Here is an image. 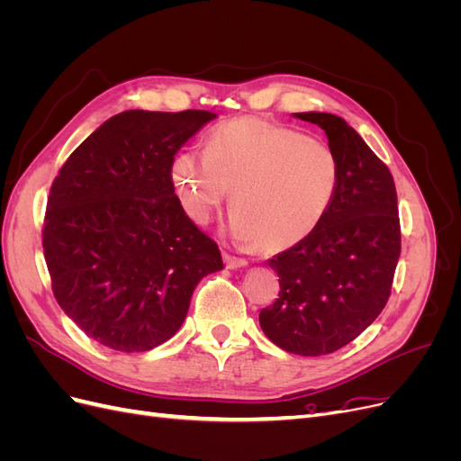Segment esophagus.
Segmentation results:
<instances>
[{
  "instance_id": "34e87169",
  "label": "esophagus",
  "mask_w": 461,
  "mask_h": 461,
  "mask_svg": "<svg viewBox=\"0 0 461 461\" xmlns=\"http://www.w3.org/2000/svg\"><path fill=\"white\" fill-rule=\"evenodd\" d=\"M222 259H225L227 267H230V269H239V267H244V265H248V261L244 258H236L232 254H225V256H222Z\"/></svg>"
}]
</instances>
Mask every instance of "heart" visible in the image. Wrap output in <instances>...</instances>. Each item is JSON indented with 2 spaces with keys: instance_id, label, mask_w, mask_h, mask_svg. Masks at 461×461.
I'll return each instance as SVG.
<instances>
[{
  "instance_id": "obj_1",
  "label": "heart",
  "mask_w": 461,
  "mask_h": 461,
  "mask_svg": "<svg viewBox=\"0 0 461 461\" xmlns=\"http://www.w3.org/2000/svg\"><path fill=\"white\" fill-rule=\"evenodd\" d=\"M171 178L194 222L207 225L230 190L234 239L281 252L323 222L337 196L340 167L327 144L246 115L213 129L205 153H178Z\"/></svg>"
}]
</instances>
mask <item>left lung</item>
Wrapping results in <instances>:
<instances>
[{
    "label": "left lung",
    "instance_id": "obj_1",
    "mask_svg": "<svg viewBox=\"0 0 461 461\" xmlns=\"http://www.w3.org/2000/svg\"><path fill=\"white\" fill-rule=\"evenodd\" d=\"M296 117L325 131L340 178L323 222L269 259L281 290L259 325L290 354L323 356L359 337L388 302L402 242L398 198L388 167L344 119Z\"/></svg>",
    "mask_w": 461,
    "mask_h": 461
}]
</instances>
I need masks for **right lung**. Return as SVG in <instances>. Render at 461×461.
Segmentation results:
<instances>
[{
  "label": "right lung",
  "mask_w": 461,
  "mask_h": 461,
  "mask_svg": "<svg viewBox=\"0 0 461 461\" xmlns=\"http://www.w3.org/2000/svg\"><path fill=\"white\" fill-rule=\"evenodd\" d=\"M215 115L122 111L53 178L41 246L53 296L111 350L146 352L183 325L192 292L222 269L215 240L175 194L178 149Z\"/></svg>",
  "instance_id": "1"
}]
</instances>
